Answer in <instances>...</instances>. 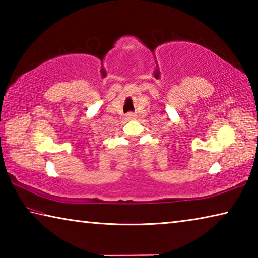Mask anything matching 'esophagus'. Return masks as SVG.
<instances>
[{
	"mask_svg": "<svg viewBox=\"0 0 258 258\" xmlns=\"http://www.w3.org/2000/svg\"><path fill=\"white\" fill-rule=\"evenodd\" d=\"M126 118H127V119H132V118H134V113H133V112H128V113H126Z\"/></svg>",
	"mask_w": 258,
	"mask_h": 258,
	"instance_id": "1",
	"label": "esophagus"
}]
</instances>
